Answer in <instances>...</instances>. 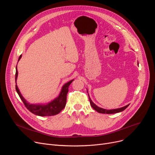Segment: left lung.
Wrapping results in <instances>:
<instances>
[{"label":"left lung","mask_w":155,"mask_h":155,"mask_svg":"<svg viewBox=\"0 0 155 155\" xmlns=\"http://www.w3.org/2000/svg\"><path fill=\"white\" fill-rule=\"evenodd\" d=\"M88 97H89V101H90V104L91 105L92 107L97 112H98L99 113H102V114H115V113H117V112H122L124 110H125L128 106L129 105H126V106L124 107H123L121 108H118V109H110V110H107V109H102V108H101V107H99L98 106H97V105L92 101L91 99L90 98V97H89V95H88Z\"/></svg>","instance_id":"obj_1"}]
</instances>
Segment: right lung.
Segmentation results:
<instances>
[{
    "mask_svg": "<svg viewBox=\"0 0 155 155\" xmlns=\"http://www.w3.org/2000/svg\"><path fill=\"white\" fill-rule=\"evenodd\" d=\"M22 57V54L20 55L18 61L21 59ZM18 75V71L17 69V66H16L15 68V84L16 80H17ZM73 80H71L69 81L68 82L65 84L60 92V95L58 97L54 100H53L51 102H49L47 104H31L28 102L26 99L24 98L22 95H21L19 88L18 87L17 84L15 85V90L17 91L19 97L22 101L23 102L24 104L25 105L26 107L32 114H34L35 115L39 116H51L58 114L60 113L65 107L67 102V95L68 92V87L71 83L73 82Z\"/></svg>",
    "mask_w": 155,
    "mask_h": 155,
    "instance_id": "1",
    "label": "right lung"
}]
</instances>
